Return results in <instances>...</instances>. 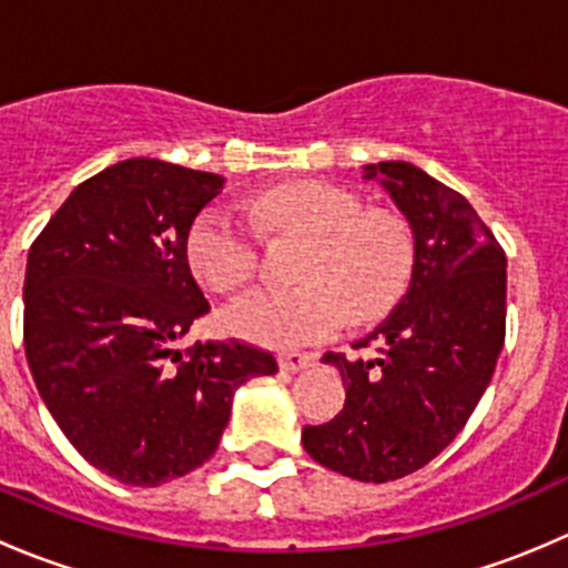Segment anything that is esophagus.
Listing matches in <instances>:
<instances>
[{"label": "esophagus", "instance_id": "1", "mask_svg": "<svg viewBox=\"0 0 568 568\" xmlns=\"http://www.w3.org/2000/svg\"><path fill=\"white\" fill-rule=\"evenodd\" d=\"M316 363V354L311 352H283L280 354V368L283 371H302V368H311V365Z\"/></svg>", "mask_w": 568, "mask_h": 568}]
</instances>
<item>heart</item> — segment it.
Wrapping results in <instances>:
<instances>
[{"instance_id":"b5f03b06","label":"heart","mask_w":568,"mask_h":568,"mask_svg":"<svg viewBox=\"0 0 568 568\" xmlns=\"http://www.w3.org/2000/svg\"><path fill=\"white\" fill-rule=\"evenodd\" d=\"M255 216L280 233L313 239L291 291L261 288L222 313L227 332L261 346L316 343L352 318L390 311L415 268V239L393 211L365 209L363 200L332 183H288L263 194ZM255 231L225 209H205L186 233V261L214 294H233L257 272Z\"/></svg>"}]
</instances>
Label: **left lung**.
Listing matches in <instances>:
<instances>
[{"label":"left lung","instance_id":"8db88e82","mask_svg":"<svg viewBox=\"0 0 568 568\" xmlns=\"http://www.w3.org/2000/svg\"><path fill=\"white\" fill-rule=\"evenodd\" d=\"M415 233V268L404 300L354 348L326 352L346 385V404L302 445L324 467L387 484L443 454L489 387L506 343V252L473 205L409 162H379Z\"/></svg>","mask_w":568,"mask_h":568}]
</instances>
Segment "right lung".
<instances>
[{
    "label": "right lung",
    "mask_w": 568,
    "mask_h": 568,
    "mask_svg": "<svg viewBox=\"0 0 568 568\" xmlns=\"http://www.w3.org/2000/svg\"><path fill=\"white\" fill-rule=\"evenodd\" d=\"M222 186L125 159L79 183L27 257L24 348L40 398L68 443L123 484H168L209 462L236 387L277 374L272 352L236 337L173 348L211 311L186 233Z\"/></svg>",
    "instance_id": "right-lung-1"
}]
</instances>
